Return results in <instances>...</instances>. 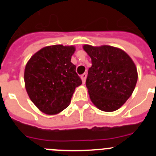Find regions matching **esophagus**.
Masks as SVG:
<instances>
[{
	"label": "esophagus",
	"instance_id": "1",
	"mask_svg": "<svg viewBox=\"0 0 156 156\" xmlns=\"http://www.w3.org/2000/svg\"><path fill=\"white\" fill-rule=\"evenodd\" d=\"M81 80L83 81V83H85V80H86V77H87V73H83L80 76Z\"/></svg>",
	"mask_w": 156,
	"mask_h": 156
}]
</instances>
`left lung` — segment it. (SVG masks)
Masks as SVG:
<instances>
[{
  "label": "left lung",
  "instance_id": "8db88e82",
  "mask_svg": "<svg viewBox=\"0 0 156 156\" xmlns=\"http://www.w3.org/2000/svg\"><path fill=\"white\" fill-rule=\"evenodd\" d=\"M91 58L86 86L90 100L105 112L115 111L130 97L137 81V69L123 51L104 45H84Z\"/></svg>",
  "mask_w": 156,
  "mask_h": 156
}]
</instances>
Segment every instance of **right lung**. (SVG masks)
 <instances>
[{
    "instance_id": "add662e5",
    "label": "right lung",
    "mask_w": 156,
    "mask_h": 156,
    "mask_svg": "<svg viewBox=\"0 0 156 156\" xmlns=\"http://www.w3.org/2000/svg\"><path fill=\"white\" fill-rule=\"evenodd\" d=\"M73 46L53 45L42 48L32 56L25 69L27 94L34 104L48 115L67 108L76 87L82 80L71 62Z\"/></svg>"
}]
</instances>
